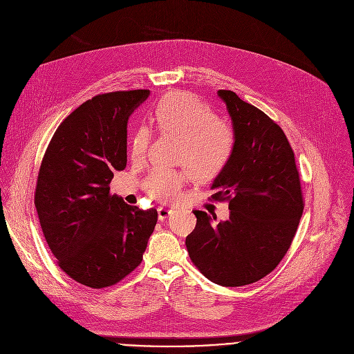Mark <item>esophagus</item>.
<instances>
[{
	"label": "esophagus",
	"mask_w": 354,
	"mask_h": 354,
	"mask_svg": "<svg viewBox=\"0 0 354 354\" xmlns=\"http://www.w3.org/2000/svg\"><path fill=\"white\" fill-rule=\"evenodd\" d=\"M172 213H174V212L169 210V209L160 207V209H158V218H160V221H165L167 218H169V216H171Z\"/></svg>",
	"instance_id": "1"
}]
</instances>
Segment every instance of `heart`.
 <instances>
[{"label":"heart","mask_w":354,"mask_h":354,"mask_svg":"<svg viewBox=\"0 0 354 354\" xmlns=\"http://www.w3.org/2000/svg\"><path fill=\"white\" fill-rule=\"evenodd\" d=\"M151 118L162 134L178 137L176 161L193 168L201 178H214L230 165L236 149L234 127L190 92H171L161 96L151 109ZM151 130L137 126L129 142L134 162L147 158ZM192 171L156 168L144 180L145 192L162 203H172L183 196Z\"/></svg>","instance_id":"obj_1"}]
</instances>
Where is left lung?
<instances>
[{
    "mask_svg": "<svg viewBox=\"0 0 354 354\" xmlns=\"http://www.w3.org/2000/svg\"><path fill=\"white\" fill-rule=\"evenodd\" d=\"M236 134L235 156L214 180L212 200L227 201L224 223L194 210L186 248L194 266L225 287L255 283L281 262L304 212L294 151L281 127L235 92L220 89Z\"/></svg>",
    "mask_w": 354,
    "mask_h": 354,
    "instance_id": "obj_1",
    "label": "left lung"
}]
</instances>
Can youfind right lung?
Instances as JSON below:
<instances>
[{"instance_id":"right-lung-1","label":"right lung","mask_w":354,"mask_h":354,"mask_svg":"<svg viewBox=\"0 0 354 354\" xmlns=\"http://www.w3.org/2000/svg\"><path fill=\"white\" fill-rule=\"evenodd\" d=\"M148 89L100 93L57 127L43 156L35 207L60 269L91 288L122 281L142 261L158 213L111 194L127 162V120Z\"/></svg>"}]
</instances>
